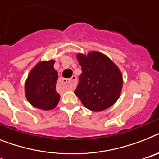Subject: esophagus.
I'll return each mask as SVG.
<instances>
[{"instance_id": "1", "label": "esophagus", "mask_w": 159, "mask_h": 159, "mask_svg": "<svg viewBox=\"0 0 159 159\" xmlns=\"http://www.w3.org/2000/svg\"><path fill=\"white\" fill-rule=\"evenodd\" d=\"M77 77L76 76H73L70 79H66V78H62L59 82L60 86L64 89L67 90H73L77 85Z\"/></svg>"}]
</instances>
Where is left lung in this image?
Returning <instances> with one entry per match:
<instances>
[{"label":"left lung","mask_w":159,"mask_h":159,"mask_svg":"<svg viewBox=\"0 0 159 159\" xmlns=\"http://www.w3.org/2000/svg\"><path fill=\"white\" fill-rule=\"evenodd\" d=\"M82 73L75 95L86 109L99 112L112 106L119 97L122 76L109 57L97 51L77 55Z\"/></svg>","instance_id":"8db88e82"}]
</instances>
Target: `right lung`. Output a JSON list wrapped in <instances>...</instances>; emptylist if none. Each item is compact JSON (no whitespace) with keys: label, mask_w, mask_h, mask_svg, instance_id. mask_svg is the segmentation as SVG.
I'll return each instance as SVG.
<instances>
[{"label":"right lung","mask_w":159,"mask_h":159,"mask_svg":"<svg viewBox=\"0 0 159 159\" xmlns=\"http://www.w3.org/2000/svg\"><path fill=\"white\" fill-rule=\"evenodd\" d=\"M54 60L40 62L28 74L25 84L27 99L36 108L50 110L55 108L60 95L55 89L58 73Z\"/></svg>","instance_id":"1"}]
</instances>
